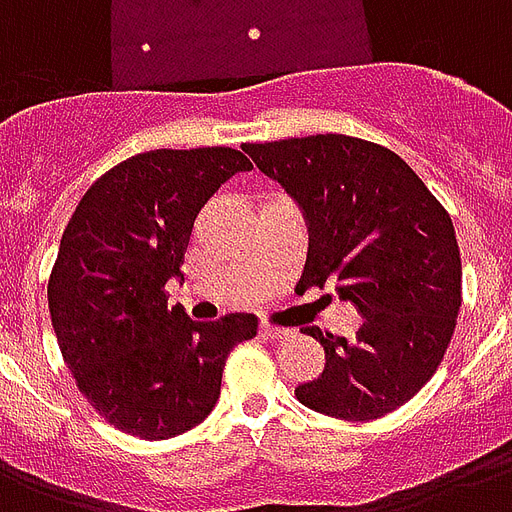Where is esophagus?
Returning a JSON list of instances; mask_svg holds the SVG:
<instances>
[{"instance_id":"esophagus-1","label":"esophagus","mask_w":512,"mask_h":512,"mask_svg":"<svg viewBox=\"0 0 512 512\" xmlns=\"http://www.w3.org/2000/svg\"><path fill=\"white\" fill-rule=\"evenodd\" d=\"M260 332H263V337H268V340H284V337L292 335V329L273 327V324H260Z\"/></svg>"}]
</instances>
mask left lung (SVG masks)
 <instances>
[{
  "instance_id": "obj_1",
  "label": "left lung",
  "mask_w": 512,
  "mask_h": 512,
  "mask_svg": "<svg viewBox=\"0 0 512 512\" xmlns=\"http://www.w3.org/2000/svg\"><path fill=\"white\" fill-rule=\"evenodd\" d=\"M244 151L303 212L305 284H335L364 319L353 337L305 327L327 366L295 396L337 420L393 412L433 377L452 342L462 305L452 217L401 156L369 140L311 135Z\"/></svg>"
}]
</instances>
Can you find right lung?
<instances>
[{"mask_svg": "<svg viewBox=\"0 0 512 512\" xmlns=\"http://www.w3.org/2000/svg\"><path fill=\"white\" fill-rule=\"evenodd\" d=\"M252 162L236 148L146 151L98 177L76 204L47 284L52 329L84 398L114 428L164 441L196 428L220 398L252 313L193 321L164 284L183 281L193 220Z\"/></svg>", "mask_w": 512, "mask_h": 512, "instance_id": "add662e5", "label": "right lung"}]
</instances>
